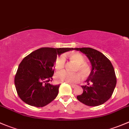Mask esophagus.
<instances>
[{
  "instance_id": "1",
  "label": "esophagus",
  "mask_w": 129,
  "mask_h": 129,
  "mask_svg": "<svg viewBox=\"0 0 129 129\" xmlns=\"http://www.w3.org/2000/svg\"><path fill=\"white\" fill-rule=\"evenodd\" d=\"M70 84V86L73 87V88H74V87H75L76 86V85H75V84Z\"/></svg>"
}]
</instances>
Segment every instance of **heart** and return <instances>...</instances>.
<instances>
[{
	"label": "heart",
	"mask_w": 129,
	"mask_h": 129,
	"mask_svg": "<svg viewBox=\"0 0 129 129\" xmlns=\"http://www.w3.org/2000/svg\"><path fill=\"white\" fill-rule=\"evenodd\" d=\"M70 58L78 64L76 71L80 73L83 76H87L90 73L89 66L84 63L85 59L83 55L78 53L72 54L70 56ZM66 59L64 55H61L58 56L55 62V68L56 70H60L64 68ZM56 81L59 83H78L81 79V75L79 73H71L68 71H60L57 73L55 75Z\"/></svg>",
	"instance_id": "heart-1"
}]
</instances>
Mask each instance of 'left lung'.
I'll return each instance as SVG.
<instances>
[{"mask_svg": "<svg viewBox=\"0 0 129 129\" xmlns=\"http://www.w3.org/2000/svg\"><path fill=\"white\" fill-rule=\"evenodd\" d=\"M87 56L92 65L87 78V85L81 86L83 92L77 96L81 103L89 106H98L111 98L116 86L115 71L109 59L101 52L91 48H76Z\"/></svg>", "mask_w": 129, "mask_h": 129, "instance_id": "8db88e82", "label": "left lung"}]
</instances>
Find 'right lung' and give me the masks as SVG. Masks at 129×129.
Here are the masks:
<instances>
[{
	"mask_svg": "<svg viewBox=\"0 0 129 129\" xmlns=\"http://www.w3.org/2000/svg\"><path fill=\"white\" fill-rule=\"evenodd\" d=\"M73 48H41L25 56L15 76V86L19 98L26 104L40 107L55 99L59 84L52 81L57 55L73 50Z\"/></svg>",
	"mask_w": 129,
	"mask_h": 129,
	"instance_id": "add662e5",
	"label": "right lung"
}]
</instances>
